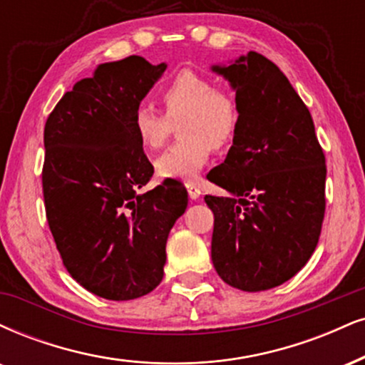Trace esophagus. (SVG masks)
<instances>
[{"label": "esophagus", "mask_w": 365, "mask_h": 365, "mask_svg": "<svg viewBox=\"0 0 365 365\" xmlns=\"http://www.w3.org/2000/svg\"><path fill=\"white\" fill-rule=\"evenodd\" d=\"M187 190H188V197H190L192 200H197L200 197V188L195 185V183L188 182L187 183Z\"/></svg>", "instance_id": "1"}]
</instances>
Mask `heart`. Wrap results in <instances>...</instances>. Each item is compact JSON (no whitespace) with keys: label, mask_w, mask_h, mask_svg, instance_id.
<instances>
[{"label":"heart","mask_w":365,"mask_h":365,"mask_svg":"<svg viewBox=\"0 0 365 365\" xmlns=\"http://www.w3.org/2000/svg\"><path fill=\"white\" fill-rule=\"evenodd\" d=\"M165 115L151 105L139 103L133 129L144 151L160 149L175 124L182 140L155 161L161 178L195 180L209 161L210 149H225L235 140L241 124V105L232 91L216 88L210 78L182 69L158 91Z\"/></svg>","instance_id":"1"}]
</instances>
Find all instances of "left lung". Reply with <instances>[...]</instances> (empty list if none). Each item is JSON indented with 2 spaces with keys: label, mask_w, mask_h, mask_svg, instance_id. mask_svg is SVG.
Returning <instances> with one entry per match:
<instances>
[{
  "label": "left lung",
  "mask_w": 365,
  "mask_h": 365,
  "mask_svg": "<svg viewBox=\"0 0 365 365\" xmlns=\"http://www.w3.org/2000/svg\"><path fill=\"white\" fill-rule=\"evenodd\" d=\"M230 81L241 124L205 195L214 212L210 255L219 277L247 292L277 287L308 263L324 217L323 149L311 113L285 74L250 51L212 66Z\"/></svg>",
  "instance_id": "obj_1"
}]
</instances>
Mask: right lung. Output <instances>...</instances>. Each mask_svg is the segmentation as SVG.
<instances>
[{
  "mask_svg": "<svg viewBox=\"0 0 365 365\" xmlns=\"http://www.w3.org/2000/svg\"><path fill=\"white\" fill-rule=\"evenodd\" d=\"M165 69L140 56L98 64L43 129L47 222L71 277L103 299H135L160 285L166 240L188 204L187 190L165 183L139 194L155 170L133 113Z\"/></svg>",
  "mask_w": 365,
  "mask_h": 365,
  "instance_id": "obj_1",
  "label": "right lung"
}]
</instances>
